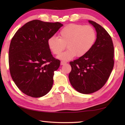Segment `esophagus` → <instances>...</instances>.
Masks as SVG:
<instances>
[{
    "mask_svg": "<svg viewBox=\"0 0 125 125\" xmlns=\"http://www.w3.org/2000/svg\"><path fill=\"white\" fill-rule=\"evenodd\" d=\"M66 64V62H65V61H61V62H60V64H61V65H65V64Z\"/></svg>",
    "mask_w": 125,
    "mask_h": 125,
    "instance_id": "esophagus-1",
    "label": "esophagus"
}]
</instances>
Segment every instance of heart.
I'll return each mask as SVG.
<instances>
[{
  "label": "heart",
  "mask_w": 125,
  "mask_h": 125,
  "mask_svg": "<svg viewBox=\"0 0 125 125\" xmlns=\"http://www.w3.org/2000/svg\"><path fill=\"white\" fill-rule=\"evenodd\" d=\"M96 32L90 25L70 24L61 30L59 37L52 36L48 40V48L54 54L58 55L67 46L68 49L57 56L64 61L77 56L82 57L89 52L96 40Z\"/></svg>",
  "instance_id": "obj_1"
}]
</instances>
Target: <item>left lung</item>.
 Masks as SVG:
<instances>
[{
    "mask_svg": "<svg viewBox=\"0 0 125 125\" xmlns=\"http://www.w3.org/2000/svg\"><path fill=\"white\" fill-rule=\"evenodd\" d=\"M94 27L97 39L88 53L70 62L69 79L72 86L83 94L100 90L110 76L114 66V46L107 32L95 22L89 20Z\"/></svg>",
    "mask_w": 125,
    "mask_h": 125,
    "instance_id": "left-lung-1",
    "label": "left lung"
}]
</instances>
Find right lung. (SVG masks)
<instances>
[{
	"instance_id": "add662e5",
	"label": "right lung",
	"mask_w": 125,
	"mask_h": 125,
	"mask_svg": "<svg viewBox=\"0 0 125 125\" xmlns=\"http://www.w3.org/2000/svg\"><path fill=\"white\" fill-rule=\"evenodd\" d=\"M59 22L33 20L19 29L9 49L10 71L18 88L27 95L41 97L52 89L60 61L51 54L47 42L62 26Z\"/></svg>"
}]
</instances>
